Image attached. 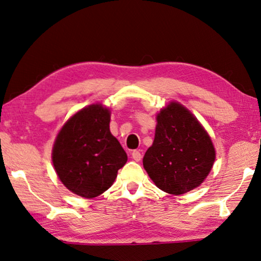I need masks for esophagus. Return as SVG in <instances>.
Returning a JSON list of instances; mask_svg holds the SVG:
<instances>
[{
  "label": "esophagus",
  "instance_id": "obj_1",
  "mask_svg": "<svg viewBox=\"0 0 261 261\" xmlns=\"http://www.w3.org/2000/svg\"><path fill=\"white\" fill-rule=\"evenodd\" d=\"M131 156L132 159H134L135 161H140V159H142V154H140L139 151H134L131 153Z\"/></svg>",
  "mask_w": 261,
  "mask_h": 261
}]
</instances>
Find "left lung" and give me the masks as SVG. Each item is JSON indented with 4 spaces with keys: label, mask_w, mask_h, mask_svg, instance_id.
Masks as SVG:
<instances>
[{
    "label": "left lung",
    "mask_w": 261,
    "mask_h": 261,
    "mask_svg": "<svg viewBox=\"0 0 261 261\" xmlns=\"http://www.w3.org/2000/svg\"><path fill=\"white\" fill-rule=\"evenodd\" d=\"M154 140L143 165L159 189L181 195L206 179L216 159L212 137L194 114L171 101L155 116Z\"/></svg>",
    "instance_id": "left-lung-1"
}]
</instances>
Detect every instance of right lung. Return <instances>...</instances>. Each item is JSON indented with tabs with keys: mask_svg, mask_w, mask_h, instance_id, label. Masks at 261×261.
Listing matches in <instances>:
<instances>
[{
	"mask_svg": "<svg viewBox=\"0 0 261 261\" xmlns=\"http://www.w3.org/2000/svg\"><path fill=\"white\" fill-rule=\"evenodd\" d=\"M111 109L93 103L64 123L52 147L58 177L73 194L94 198L113 186L127 155L110 132Z\"/></svg>",
	"mask_w": 261,
	"mask_h": 261,
	"instance_id": "1",
	"label": "right lung"
}]
</instances>
